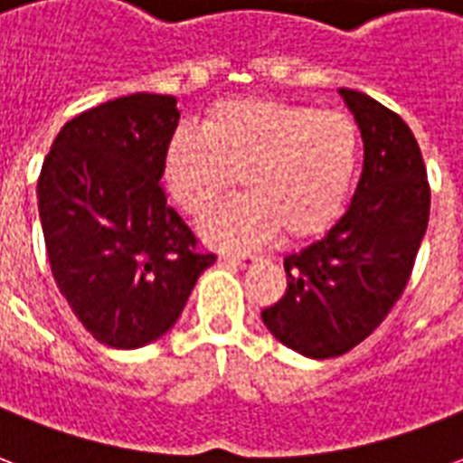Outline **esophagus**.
<instances>
[{"mask_svg": "<svg viewBox=\"0 0 463 463\" xmlns=\"http://www.w3.org/2000/svg\"><path fill=\"white\" fill-rule=\"evenodd\" d=\"M255 260V255H247V252H242V255H223L225 264H232V267H240V269H242V267H250Z\"/></svg>", "mask_w": 463, "mask_h": 463, "instance_id": "34e87169", "label": "esophagus"}]
</instances>
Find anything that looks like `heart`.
Masks as SVG:
<instances>
[{
  "label": "heart",
  "mask_w": 463,
  "mask_h": 463,
  "mask_svg": "<svg viewBox=\"0 0 463 463\" xmlns=\"http://www.w3.org/2000/svg\"><path fill=\"white\" fill-rule=\"evenodd\" d=\"M359 128L347 114L277 99L216 104L201 130L169 137L162 179L176 206L203 218L235 176L245 196L208 218L201 235L216 247L260 245L277 231L316 238L342 213L357 172Z\"/></svg>",
  "instance_id": "heart-1"
}]
</instances>
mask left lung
Returning <instances> with one entry per match:
<instances>
[{
  "label": "left lung",
  "instance_id": "1",
  "mask_svg": "<svg viewBox=\"0 0 463 463\" xmlns=\"http://www.w3.org/2000/svg\"><path fill=\"white\" fill-rule=\"evenodd\" d=\"M364 143L345 216L284 257L287 294L262 310L267 330L303 357H340L391 313L430 221L428 169L408 123L362 91L340 90Z\"/></svg>",
  "mask_w": 463,
  "mask_h": 463
}]
</instances>
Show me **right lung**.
I'll return each instance as SVG.
<instances>
[{
  "label": "right lung",
  "instance_id": "obj_1",
  "mask_svg": "<svg viewBox=\"0 0 463 463\" xmlns=\"http://www.w3.org/2000/svg\"><path fill=\"white\" fill-rule=\"evenodd\" d=\"M179 123L169 94H128L60 128L38 176V213L60 294L87 333L114 349L150 345L182 316L216 255L162 192Z\"/></svg>",
  "mask_w": 463,
  "mask_h": 463
}]
</instances>
